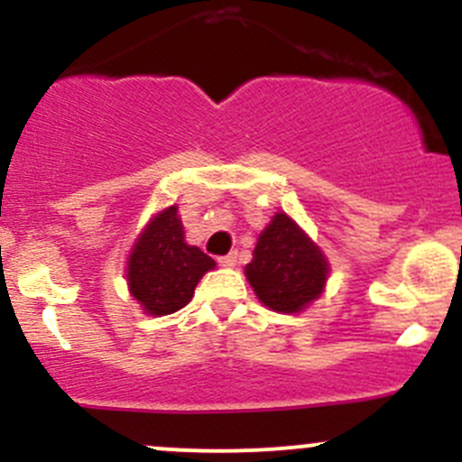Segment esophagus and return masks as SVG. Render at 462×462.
Segmentation results:
<instances>
[{
  "label": "esophagus",
  "mask_w": 462,
  "mask_h": 462,
  "mask_svg": "<svg viewBox=\"0 0 462 462\" xmlns=\"http://www.w3.org/2000/svg\"><path fill=\"white\" fill-rule=\"evenodd\" d=\"M218 265H223V268H232V265H236V253L226 254V257H218Z\"/></svg>",
  "instance_id": "esophagus-1"
}]
</instances>
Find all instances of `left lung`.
Instances as JSON below:
<instances>
[{
  "label": "left lung",
  "instance_id": "8db88e82",
  "mask_svg": "<svg viewBox=\"0 0 462 462\" xmlns=\"http://www.w3.org/2000/svg\"><path fill=\"white\" fill-rule=\"evenodd\" d=\"M328 263L318 245L286 214H274L261 232L245 277L257 297L277 313H300L324 291Z\"/></svg>",
  "mask_w": 462,
  "mask_h": 462
}]
</instances>
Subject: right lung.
<instances>
[{
    "label": "right lung",
    "mask_w": 462,
    "mask_h": 462,
    "mask_svg": "<svg viewBox=\"0 0 462 462\" xmlns=\"http://www.w3.org/2000/svg\"><path fill=\"white\" fill-rule=\"evenodd\" d=\"M212 257L185 244L176 205L149 221L127 263L129 291L149 315H170L183 309L208 270Z\"/></svg>",
    "instance_id": "obj_1"
}]
</instances>
